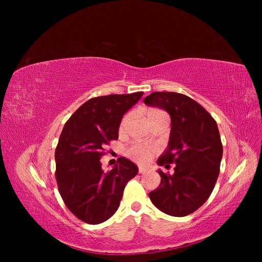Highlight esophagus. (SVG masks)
<instances>
[{"mask_svg": "<svg viewBox=\"0 0 262 262\" xmlns=\"http://www.w3.org/2000/svg\"><path fill=\"white\" fill-rule=\"evenodd\" d=\"M146 171H147V168L142 167V166H140V167H139V173H145Z\"/></svg>", "mask_w": 262, "mask_h": 262, "instance_id": "1", "label": "esophagus"}]
</instances>
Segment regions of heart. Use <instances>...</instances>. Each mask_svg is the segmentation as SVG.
I'll return each mask as SVG.
<instances>
[{
    "mask_svg": "<svg viewBox=\"0 0 262 262\" xmlns=\"http://www.w3.org/2000/svg\"><path fill=\"white\" fill-rule=\"evenodd\" d=\"M158 114H164V113L162 112V110H158V109H149L147 112V117L153 116V115H158ZM125 120H126V118L122 121V124L124 123ZM154 152H155L154 147L143 146V145H134L129 149L128 155L134 161L140 162V163H146L153 157Z\"/></svg>",
    "mask_w": 262,
    "mask_h": 262,
    "instance_id": "b5f03b06",
    "label": "heart"
}]
</instances>
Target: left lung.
Listing matches in <instances>:
<instances>
[{"label":"left lung","instance_id":"left-lung-1","mask_svg":"<svg viewBox=\"0 0 262 262\" xmlns=\"http://www.w3.org/2000/svg\"><path fill=\"white\" fill-rule=\"evenodd\" d=\"M144 104L164 109L170 116L168 145L157 164L175 172L161 169V185L149 192L155 207L171 216H186L209 199L219 177L223 156L217 124L200 104L179 93L154 92Z\"/></svg>","mask_w":262,"mask_h":262}]
</instances>
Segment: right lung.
<instances>
[{
  "instance_id": "right-lung-1",
  "label": "right lung",
  "mask_w": 262,
  "mask_h": 262,
  "mask_svg": "<svg viewBox=\"0 0 262 262\" xmlns=\"http://www.w3.org/2000/svg\"><path fill=\"white\" fill-rule=\"evenodd\" d=\"M143 92L107 95L87 100L66 123L55 148V179L68 209L92 225L112 217L123 190L137 176L138 166L125 157L112 170L101 168L100 158L109 141L118 140L123 115Z\"/></svg>"
}]
</instances>
